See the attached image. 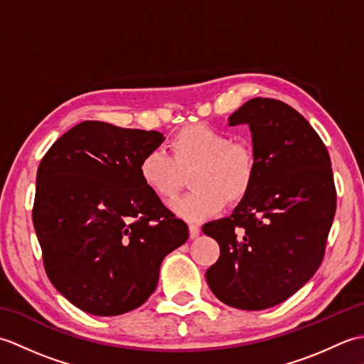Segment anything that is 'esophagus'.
Masks as SVG:
<instances>
[{
    "label": "esophagus",
    "mask_w": 364,
    "mask_h": 364,
    "mask_svg": "<svg viewBox=\"0 0 364 364\" xmlns=\"http://www.w3.org/2000/svg\"><path fill=\"white\" fill-rule=\"evenodd\" d=\"M200 235V228H198V225H189V236L194 239V237H197Z\"/></svg>",
    "instance_id": "34e87169"
}]
</instances>
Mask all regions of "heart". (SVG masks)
Wrapping results in <instances>:
<instances>
[{
  "mask_svg": "<svg viewBox=\"0 0 364 364\" xmlns=\"http://www.w3.org/2000/svg\"><path fill=\"white\" fill-rule=\"evenodd\" d=\"M170 156L162 150L146 151L137 172L145 188L162 202L180 194L184 175L194 191L176 200L172 210L181 219L202 222L222 211L225 200H242L257 173V156L249 142L233 141L225 129L205 123L188 125L170 139Z\"/></svg>",
  "mask_w": 364,
  "mask_h": 364,
  "instance_id": "obj_1",
  "label": "heart"
}]
</instances>
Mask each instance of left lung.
Returning a JSON list of instances; mask_svg holds the SVG:
<instances>
[{"instance_id":"left-lung-1","label":"left lung","mask_w":364,"mask_h":364,"mask_svg":"<svg viewBox=\"0 0 364 364\" xmlns=\"http://www.w3.org/2000/svg\"><path fill=\"white\" fill-rule=\"evenodd\" d=\"M228 122L249 125L257 173L233 214L202 228L220 247L206 282L225 305L258 311L291 297L321 266L336 189L326 145L289 105L253 98Z\"/></svg>"}]
</instances>
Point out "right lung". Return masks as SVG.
Wrapping results in <instances>:
<instances>
[{"label":"right lung","instance_id":"add662e5","mask_svg":"<svg viewBox=\"0 0 364 364\" xmlns=\"http://www.w3.org/2000/svg\"><path fill=\"white\" fill-rule=\"evenodd\" d=\"M158 131L86 120L60 136L37 170L33 223L45 272L63 296L95 316L141 306L166 255L189 228L137 172Z\"/></svg>","mask_w":364,"mask_h":364}]
</instances>
